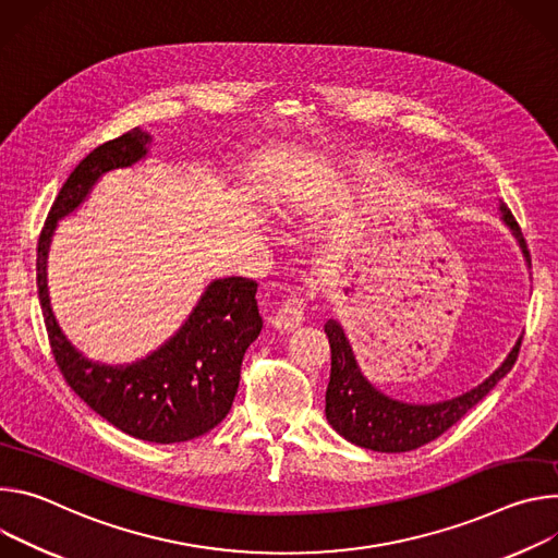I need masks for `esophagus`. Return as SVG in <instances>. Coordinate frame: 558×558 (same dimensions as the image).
Segmentation results:
<instances>
[{
    "label": "esophagus",
    "mask_w": 558,
    "mask_h": 558,
    "mask_svg": "<svg viewBox=\"0 0 558 558\" xmlns=\"http://www.w3.org/2000/svg\"><path fill=\"white\" fill-rule=\"evenodd\" d=\"M305 296L303 294H290L286 296L277 307L275 313L270 317L272 326L279 330V332H290L294 330L301 322H303V313H305Z\"/></svg>",
    "instance_id": "1"
}]
</instances>
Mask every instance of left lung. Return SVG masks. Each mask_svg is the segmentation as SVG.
Returning a JSON list of instances; mask_svg holds the SVG:
<instances>
[{"instance_id":"1","label":"left lung","mask_w":558,"mask_h":558,"mask_svg":"<svg viewBox=\"0 0 558 558\" xmlns=\"http://www.w3.org/2000/svg\"><path fill=\"white\" fill-rule=\"evenodd\" d=\"M506 223L517 234L523 253L530 262L527 243L523 239L521 226L517 223L508 204H501ZM326 335L332 350L330 384L326 390V416L328 423L350 444L375 450V452H410L429 441L439 439L448 427H452L468 410H472L494 386H497L517 363L521 341L512 348L504 365L485 379L478 388L444 403L432 405H410L388 399L379 390L369 386L352 356L348 339L337 322L326 324Z\"/></svg>"}]
</instances>
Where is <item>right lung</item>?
<instances>
[{
  "mask_svg": "<svg viewBox=\"0 0 558 558\" xmlns=\"http://www.w3.org/2000/svg\"><path fill=\"white\" fill-rule=\"evenodd\" d=\"M148 142L150 137L140 129L123 133L86 155L61 185L37 241V294L54 365L71 390L135 439L181 444L206 435L230 412L241 359L264 326L255 299L257 281L217 279L191 319L161 350L126 367L84 359L57 328L46 292V253L57 219L75 210L106 170L144 157Z\"/></svg>",
  "mask_w": 558,
  "mask_h": 558,
  "instance_id": "1",
  "label": "right lung"
}]
</instances>
